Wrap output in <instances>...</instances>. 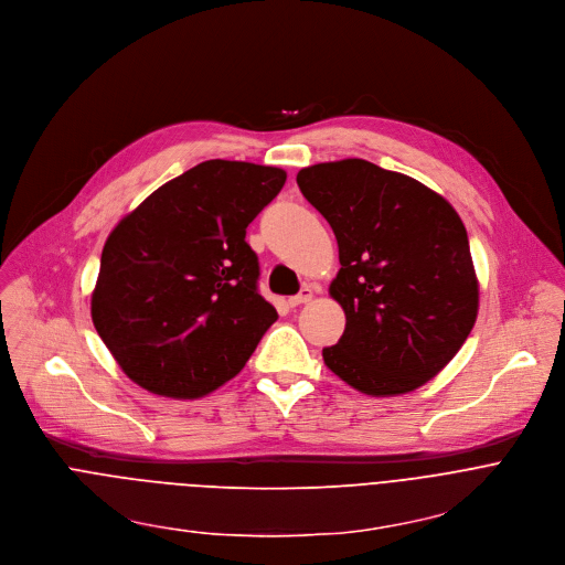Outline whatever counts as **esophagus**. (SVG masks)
Instances as JSON below:
<instances>
[{"label": "esophagus", "instance_id": "1", "mask_svg": "<svg viewBox=\"0 0 565 565\" xmlns=\"http://www.w3.org/2000/svg\"><path fill=\"white\" fill-rule=\"evenodd\" d=\"M311 298H315V291H311V287H307V285H305L296 296H291V298H289V305H291V307H298V305L309 302Z\"/></svg>", "mask_w": 565, "mask_h": 565}]
</instances>
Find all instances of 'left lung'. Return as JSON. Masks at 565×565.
I'll list each match as a JSON object with an SVG mask.
<instances>
[{"label":"left lung","instance_id":"1","mask_svg":"<svg viewBox=\"0 0 565 565\" xmlns=\"http://www.w3.org/2000/svg\"><path fill=\"white\" fill-rule=\"evenodd\" d=\"M296 181L339 244L330 296L345 332L323 348L326 365L374 397L419 388L458 354L478 317L460 215L417 179L363 159L309 166Z\"/></svg>","mask_w":565,"mask_h":565}]
</instances>
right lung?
<instances>
[{"instance_id":"1","label":"right lung","mask_w":565,"mask_h":565,"mask_svg":"<svg viewBox=\"0 0 565 565\" xmlns=\"http://www.w3.org/2000/svg\"><path fill=\"white\" fill-rule=\"evenodd\" d=\"M285 179L280 168L211 159L157 188L109 233L92 321L141 388L174 399L213 393L278 319L244 237Z\"/></svg>"}]
</instances>
